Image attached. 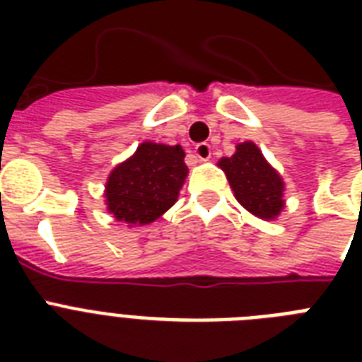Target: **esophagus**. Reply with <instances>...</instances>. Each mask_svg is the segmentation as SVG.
Here are the masks:
<instances>
[{"label":"esophagus","instance_id":"obj_1","mask_svg":"<svg viewBox=\"0 0 362 362\" xmlns=\"http://www.w3.org/2000/svg\"><path fill=\"white\" fill-rule=\"evenodd\" d=\"M195 156H197L201 161H209V159L212 158V148H210V144H206V142H201V144L195 146Z\"/></svg>","mask_w":362,"mask_h":362}]
</instances>
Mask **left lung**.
I'll return each mask as SVG.
<instances>
[{"label": "left lung", "mask_w": 362, "mask_h": 362, "mask_svg": "<svg viewBox=\"0 0 362 362\" xmlns=\"http://www.w3.org/2000/svg\"><path fill=\"white\" fill-rule=\"evenodd\" d=\"M238 203L261 220H276L286 209V184L255 142H238L231 158L218 161Z\"/></svg>", "instance_id": "8db88e82"}]
</instances>
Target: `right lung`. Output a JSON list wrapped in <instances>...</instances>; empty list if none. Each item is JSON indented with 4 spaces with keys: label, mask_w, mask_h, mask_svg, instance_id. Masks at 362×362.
I'll list each match as a JSON object with an SVG mask.
<instances>
[{
    "label": "right lung",
    "mask_w": 362,
    "mask_h": 362,
    "mask_svg": "<svg viewBox=\"0 0 362 362\" xmlns=\"http://www.w3.org/2000/svg\"><path fill=\"white\" fill-rule=\"evenodd\" d=\"M180 144L167 146L146 141L135 153L110 170L105 204L116 221L127 227L152 223L176 203L187 176Z\"/></svg>",
    "instance_id": "1"
}]
</instances>
